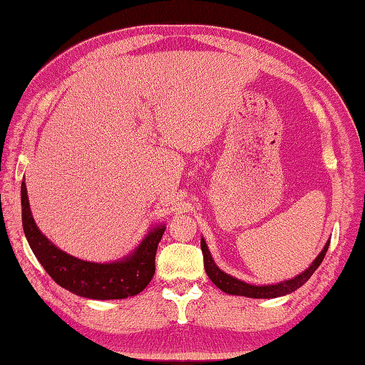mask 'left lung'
Here are the masks:
<instances>
[{
    "label": "left lung",
    "mask_w": 365,
    "mask_h": 365,
    "mask_svg": "<svg viewBox=\"0 0 365 365\" xmlns=\"http://www.w3.org/2000/svg\"><path fill=\"white\" fill-rule=\"evenodd\" d=\"M330 242H327L324 250L320 251V255L314 259V262L309 265V267L301 272L299 275L293 277V279L275 283V285H250L243 280L235 279V277L225 274L224 270H220L217 265H215L214 259L211 256V252L207 250V245L205 242V238H201V251H202V257H205V269L209 279L212 280V283L222 292L227 294H235V296H246V298H279V296H285L289 294L298 289L299 287L304 285V283L311 279V275L316 272V269L322 264L324 257L327 255V250H329Z\"/></svg>",
    "instance_id": "left-lung-1"
}]
</instances>
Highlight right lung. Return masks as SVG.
I'll use <instances>...</instances> for the list:
<instances>
[{"mask_svg": "<svg viewBox=\"0 0 365 365\" xmlns=\"http://www.w3.org/2000/svg\"><path fill=\"white\" fill-rule=\"evenodd\" d=\"M22 227L35 257L59 287L90 299H123L143 292L156 265L158 245L165 225L153 227L130 255L115 262H90L67 255L40 232L30 211L27 187L21 185Z\"/></svg>", "mask_w": 365, "mask_h": 365, "instance_id": "right-lung-1", "label": "right lung"}]
</instances>
